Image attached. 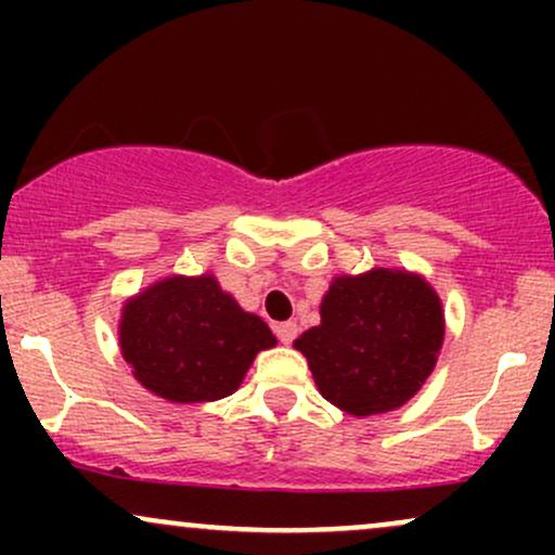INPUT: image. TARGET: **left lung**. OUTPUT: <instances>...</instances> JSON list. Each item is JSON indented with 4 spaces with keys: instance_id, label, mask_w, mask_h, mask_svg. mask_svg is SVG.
<instances>
[{
    "instance_id": "obj_1",
    "label": "left lung",
    "mask_w": 555,
    "mask_h": 555,
    "mask_svg": "<svg viewBox=\"0 0 555 555\" xmlns=\"http://www.w3.org/2000/svg\"><path fill=\"white\" fill-rule=\"evenodd\" d=\"M119 341L149 391L195 404L237 391L256 354L276 336L214 276H171L125 305Z\"/></svg>"
}]
</instances>
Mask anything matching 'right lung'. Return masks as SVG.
I'll list each match as a JSON object with an SVG mask.
<instances>
[{
    "label": "right lung",
    "mask_w": 555,
    "mask_h": 555,
    "mask_svg": "<svg viewBox=\"0 0 555 555\" xmlns=\"http://www.w3.org/2000/svg\"><path fill=\"white\" fill-rule=\"evenodd\" d=\"M443 344L438 297L415 276L371 271L339 276L321 305V326L295 347L318 391L349 415L367 417L412 399Z\"/></svg>",
    "instance_id": "1"
}]
</instances>
